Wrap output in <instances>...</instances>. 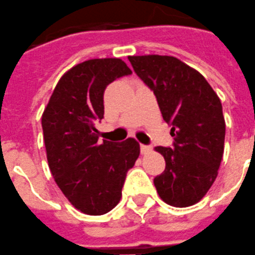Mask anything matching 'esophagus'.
<instances>
[{"label": "esophagus", "mask_w": 255, "mask_h": 255, "mask_svg": "<svg viewBox=\"0 0 255 255\" xmlns=\"http://www.w3.org/2000/svg\"><path fill=\"white\" fill-rule=\"evenodd\" d=\"M150 150H152V147H149V145L140 144V153H142V154H148Z\"/></svg>", "instance_id": "34e87169"}]
</instances>
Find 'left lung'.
I'll use <instances>...</instances> for the list:
<instances>
[{
    "instance_id": "obj_1",
    "label": "left lung",
    "mask_w": 255,
    "mask_h": 255,
    "mask_svg": "<svg viewBox=\"0 0 255 255\" xmlns=\"http://www.w3.org/2000/svg\"><path fill=\"white\" fill-rule=\"evenodd\" d=\"M138 77L153 91L163 120L172 126L174 148L155 147L165 169L154 178L160 199L178 208L193 206L218 175L224 152L222 103L206 78L173 56H128Z\"/></svg>"
}]
</instances>
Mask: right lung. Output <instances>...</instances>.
I'll return each mask as SVG.
<instances>
[{
  "mask_svg": "<svg viewBox=\"0 0 255 255\" xmlns=\"http://www.w3.org/2000/svg\"><path fill=\"white\" fill-rule=\"evenodd\" d=\"M132 73L121 58H95L62 76L42 115L47 160L54 182L76 209L102 216L121 201L128 169L139 155L134 138L98 142L110 83Z\"/></svg>",
  "mask_w": 255,
  "mask_h": 255,
  "instance_id": "right-lung-1",
  "label": "right lung"
}]
</instances>
